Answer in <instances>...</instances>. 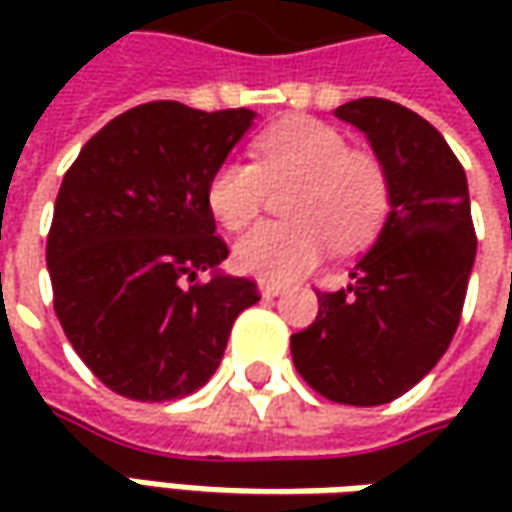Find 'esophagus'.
<instances>
[{"label":"esophagus","mask_w":512,"mask_h":512,"mask_svg":"<svg viewBox=\"0 0 512 512\" xmlns=\"http://www.w3.org/2000/svg\"><path fill=\"white\" fill-rule=\"evenodd\" d=\"M285 287L282 285H273V282H259V293L265 296V299H273V296H279Z\"/></svg>","instance_id":"obj_1"}]
</instances>
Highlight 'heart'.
Returning <instances> with one entry per match:
<instances>
[{"label":"heart","instance_id":"heart-1","mask_svg":"<svg viewBox=\"0 0 512 512\" xmlns=\"http://www.w3.org/2000/svg\"><path fill=\"white\" fill-rule=\"evenodd\" d=\"M256 162L230 159L207 185V205L227 230L247 227L267 202V185H293L287 216L293 222H265L245 233L236 267L259 279L285 285L319 265L333 245L353 250L376 236L390 207L384 165L364 150H350L342 130L319 119H285L265 130Z\"/></svg>","mask_w":512,"mask_h":512}]
</instances>
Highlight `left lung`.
I'll list each match as a JSON object with an SVG mask.
<instances>
[{
    "label": "left lung",
    "mask_w": 512,
    "mask_h": 512,
    "mask_svg": "<svg viewBox=\"0 0 512 512\" xmlns=\"http://www.w3.org/2000/svg\"><path fill=\"white\" fill-rule=\"evenodd\" d=\"M336 116L367 136L387 170L390 207L353 282L319 293V316L290 336V353L325 399L373 407L422 382L453 342L476 230L464 168L427 119L373 96Z\"/></svg>",
    "instance_id": "left-lung-1"
}]
</instances>
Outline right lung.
<instances>
[{"mask_svg": "<svg viewBox=\"0 0 512 512\" xmlns=\"http://www.w3.org/2000/svg\"><path fill=\"white\" fill-rule=\"evenodd\" d=\"M256 113L148 102L110 119L62 179L48 233L53 310L93 376L136 402L190 396L259 302L222 273L207 185ZM207 269L211 282L187 286Z\"/></svg>", "mask_w": 512, "mask_h": 512, "instance_id": "1", "label": "right lung"}]
</instances>
